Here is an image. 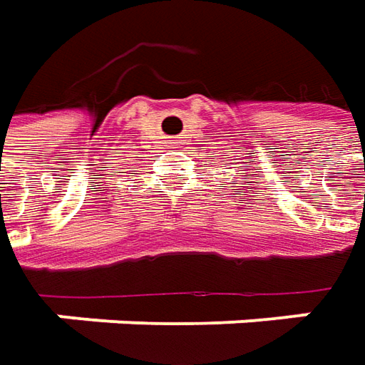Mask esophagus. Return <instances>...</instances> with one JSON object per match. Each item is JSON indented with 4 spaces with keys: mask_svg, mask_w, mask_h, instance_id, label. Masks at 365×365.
I'll return each instance as SVG.
<instances>
[{
    "mask_svg": "<svg viewBox=\"0 0 365 365\" xmlns=\"http://www.w3.org/2000/svg\"><path fill=\"white\" fill-rule=\"evenodd\" d=\"M176 144H178V142H176V140H175V142H173V146H176Z\"/></svg>",
    "mask_w": 365,
    "mask_h": 365,
    "instance_id": "obj_1",
    "label": "esophagus"
}]
</instances>
